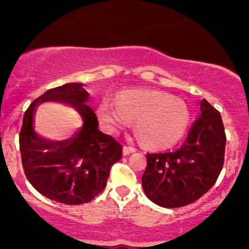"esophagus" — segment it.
Masks as SVG:
<instances>
[{"instance_id":"esophagus-1","label":"esophagus","mask_w":249,"mask_h":249,"mask_svg":"<svg viewBox=\"0 0 249 249\" xmlns=\"http://www.w3.org/2000/svg\"><path fill=\"white\" fill-rule=\"evenodd\" d=\"M135 151H137V149H135V147H133V146H124V156L133 154V152H135Z\"/></svg>"}]
</instances>
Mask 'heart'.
Instances as JSON below:
<instances>
[{
  "label": "heart",
  "instance_id": "heart-1",
  "mask_svg": "<svg viewBox=\"0 0 249 249\" xmlns=\"http://www.w3.org/2000/svg\"><path fill=\"white\" fill-rule=\"evenodd\" d=\"M177 103L164 97L132 98L119 107V115L125 122H134L142 128V135L154 144H169L180 137L185 127V114L174 109ZM115 122H121L114 115Z\"/></svg>",
  "mask_w": 249,
  "mask_h": 249
}]
</instances>
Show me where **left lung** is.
<instances>
[{"label": "left lung", "instance_id": "obj_1", "mask_svg": "<svg viewBox=\"0 0 249 249\" xmlns=\"http://www.w3.org/2000/svg\"><path fill=\"white\" fill-rule=\"evenodd\" d=\"M200 105V117L180 149L146 154L142 190L157 206L178 208L190 205L207 193L220 174L226 142L223 121L207 100Z\"/></svg>", "mask_w": 249, "mask_h": 249}]
</instances>
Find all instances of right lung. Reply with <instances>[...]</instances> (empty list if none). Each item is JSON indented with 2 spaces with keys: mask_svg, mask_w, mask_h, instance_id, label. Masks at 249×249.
I'll list each match as a JSON object with an SVG mask.
<instances>
[{
  "mask_svg": "<svg viewBox=\"0 0 249 249\" xmlns=\"http://www.w3.org/2000/svg\"><path fill=\"white\" fill-rule=\"evenodd\" d=\"M83 83H66L47 90L29 107L19 134L23 168L28 180L44 197L63 205H82L107 185L112 164L122 159V145L98 129L97 116L87 105ZM63 102L75 107L83 127L71 138L53 142L35 132L33 116L42 102Z\"/></svg>",
  "mask_w": 249,
  "mask_h": 249,
  "instance_id": "right-lung-1",
  "label": "right lung"
}]
</instances>
